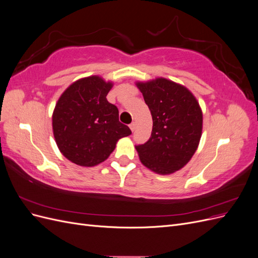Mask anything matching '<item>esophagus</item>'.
<instances>
[{"mask_svg": "<svg viewBox=\"0 0 258 258\" xmlns=\"http://www.w3.org/2000/svg\"><path fill=\"white\" fill-rule=\"evenodd\" d=\"M129 127H130L131 131H135V130H136V127H137V123H136V122H131V123L129 124Z\"/></svg>", "mask_w": 258, "mask_h": 258, "instance_id": "obj_1", "label": "esophagus"}]
</instances>
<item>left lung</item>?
<instances>
[{"mask_svg":"<svg viewBox=\"0 0 258 258\" xmlns=\"http://www.w3.org/2000/svg\"><path fill=\"white\" fill-rule=\"evenodd\" d=\"M153 117L148 141L136 150L143 165L158 174L182 169L197 151L202 112L197 99L184 86L167 79L138 82Z\"/></svg>","mask_w":258,"mask_h":258,"instance_id":"8db88e82","label":"left lung"}]
</instances>
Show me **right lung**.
Returning a JSON list of instances; mask_svg holds the SVG:
<instances>
[{
  "instance_id": "add662e5",
  "label": "right lung",
  "mask_w": 258,
  "mask_h": 258,
  "mask_svg": "<svg viewBox=\"0 0 258 258\" xmlns=\"http://www.w3.org/2000/svg\"><path fill=\"white\" fill-rule=\"evenodd\" d=\"M113 87L100 76L74 82L62 93L52 113V131L62 155L76 165L103 162L119 139L131 135L118 119V108L106 100Z\"/></svg>"
}]
</instances>
